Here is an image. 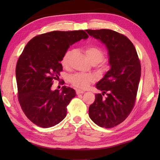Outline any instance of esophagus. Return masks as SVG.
Listing matches in <instances>:
<instances>
[{"mask_svg": "<svg viewBox=\"0 0 160 160\" xmlns=\"http://www.w3.org/2000/svg\"><path fill=\"white\" fill-rule=\"evenodd\" d=\"M84 93V91H83V90L76 89V93H77L78 95H79V94H82V93Z\"/></svg>", "mask_w": 160, "mask_h": 160, "instance_id": "esophagus-1", "label": "esophagus"}]
</instances>
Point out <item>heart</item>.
Instances as JSON below:
<instances>
[{
    "label": "heart",
    "instance_id": "1",
    "mask_svg": "<svg viewBox=\"0 0 160 160\" xmlns=\"http://www.w3.org/2000/svg\"><path fill=\"white\" fill-rule=\"evenodd\" d=\"M87 56L89 58L91 63L97 62L100 63L104 58V53L100 48L96 47H89L85 50ZM73 53V50H68L64 53L60 63L64 68H67L69 65V62L71 56ZM108 69L107 64H104L102 69L106 71ZM70 82L78 89H86L90 85L91 83L95 81V78L91 74L77 73L69 77Z\"/></svg>",
    "mask_w": 160,
    "mask_h": 160
}]
</instances>
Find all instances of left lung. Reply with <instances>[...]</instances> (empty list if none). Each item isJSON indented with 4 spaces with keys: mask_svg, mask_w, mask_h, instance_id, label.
<instances>
[{
    "mask_svg": "<svg viewBox=\"0 0 160 160\" xmlns=\"http://www.w3.org/2000/svg\"><path fill=\"white\" fill-rule=\"evenodd\" d=\"M85 31L106 46L111 67L96 84L102 93L96 95L89 115L99 127L112 128L123 122L134 107L141 77L140 62L134 45L125 36L111 29Z\"/></svg>",
    "mask_w": 160,
    "mask_h": 160,
    "instance_id": "1",
    "label": "left lung"
}]
</instances>
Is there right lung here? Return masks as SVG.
Listing matches in <instances>:
<instances>
[{
	"label": "right lung",
	"instance_id": "1",
	"mask_svg": "<svg viewBox=\"0 0 160 160\" xmlns=\"http://www.w3.org/2000/svg\"><path fill=\"white\" fill-rule=\"evenodd\" d=\"M89 36L83 30L53 31L37 36L27 44L16 68L18 100L26 116L42 128L52 127L67 115V107L76 91L63 86L52 90L62 66V58L69 47Z\"/></svg>",
	"mask_w": 160,
	"mask_h": 160
}]
</instances>
